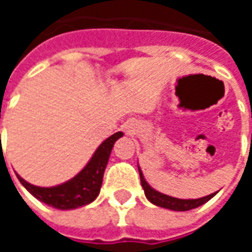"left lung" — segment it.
I'll return each mask as SVG.
<instances>
[{"label":"left lung","instance_id":"left-lung-1","mask_svg":"<svg viewBox=\"0 0 252 252\" xmlns=\"http://www.w3.org/2000/svg\"><path fill=\"white\" fill-rule=\"evenodd\" d=\"M139 169V174H140V182H142L143 189H144V194L147 197V200L150 202H153L154 205L160 206V208H166V209H171V211H178V212H185L190 211V209H194V208H198L202 204H205L206 201H209L216 194V193H212L209 195H205V197H201V198H189V200H182V198H175V197H171V195L163 194L158 190H155L154 188L150 186L147 181L144 180V175L142 173V169L137 166Z\"/></svg>","mask_w":252,"mask_h":252}]
</instances>
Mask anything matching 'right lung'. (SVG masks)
Returning <instances> with one entry per match:
<instances>
[{
	"label": "right lung",
	"mask_w": 252,
	"mask_h": 252,
	"mask_svg": "<svg viewBox=\"0 0 252 252\" xmlns=\"http://www.w3.org/2000/svg\"><path fill=\"white\" fill-rule=\"evenodd\" d=\"M124 133L116 132L101 143L98 148L94 151L86 166L83 167L71 180L63 182L61 185L51 188H40L27 182L17 174V178L21 185L30 191L35 198L47 205L57 208L61 211H70L79 206H85L93 202L99 194V189L102 185L104 171L108 160H109L112 148L116 140H119Z\"/></svg>",
	"instance_id": "add662e5"
}]
</instances>
